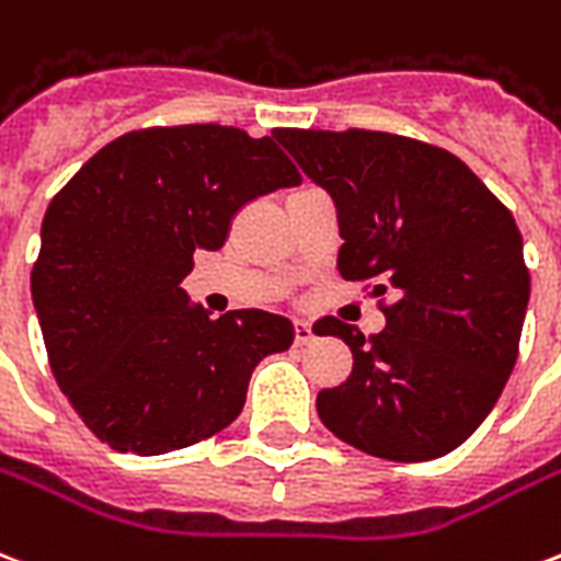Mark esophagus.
Returning <instances> with one entry per match:
<instances>
[{"instance_id":"esophagus-1","label":"esophagus","mask_w":561,"mask_h":561,"mask_svg":"<svg viewBox=\"0 0 561 561\" xmlns=\"http://www.w3.org/2000/svg\"><path fill=\"white\" fill-rule=\"evenodd\" d=\"M294 337H297V344H309L311 337H314V329H311L309 320H297L294 323Z\"/></svg>"}]
</instances>
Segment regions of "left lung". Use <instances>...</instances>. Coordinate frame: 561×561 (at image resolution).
<instances>
[{
  "label": "left lung",
  "instance_id": "left-lung-1",
  "mask_svg": "<svg viewBox=\"0 0 561 561\" xmlns=\"http://www.w3.org/2000/svg\"><path fill=\"white\" fill-rule=\"evenodd\" d=\"M276 138L335 203L341 276L391 297L370 337L337 318L314 323L353 350L347 382L318 394L320 421L376 459L456 450L518 362L529 271L515 217L465 161L423 140L367 128Z\"/></svg>",
  "mask_w": 561,
  "mask_h": 561
}]
</instances>
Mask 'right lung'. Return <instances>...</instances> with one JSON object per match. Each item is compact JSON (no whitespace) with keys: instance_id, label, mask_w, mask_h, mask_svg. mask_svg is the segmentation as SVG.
Returning a JSON list of instances; mask_svg holds the SVG:
<instances>
[{"instance_id":"right-lung-1","label":"right lung","mask_w":561,"mask_h":561,"mask_svg":"<svg viewBox=\"0 0 561 561\" xmlns=\"http://www.w3.org/2000/svg\"><path fill=\"white\" fill-rule=\"evenodd\" d=\"M302 182L273 138L217 123L111 140L55 194L32 299L58 388L111 450L158 456L241 414L255 365L294 341L262 309L187 306L196 250H220L243 205Z\"/></svg>"}]
</instances>
